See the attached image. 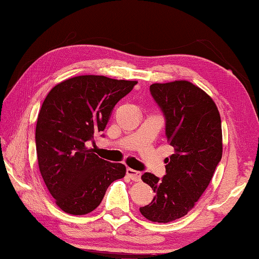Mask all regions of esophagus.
<instances>
[{
  "instance_id": "obj_1",
  "label": "esophagus",
  "mask_w": 259,
  "mask_h": 259,
  "mask_svg": "<svg viewBox=\"0 0 259 259\" xmlns=\"http://www.w3.org/2000/svg\"><path fill=\"white\" fill-rule=\"evenodd\" d=\"M126 174H128V176L131 180H133V181H136V182L141 180V176H142L141 171L135 170V169H133V168H128V169H126Z\"/></svg>"
}]
</instances>
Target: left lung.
Listing matches in <instances>:
<instances>
[{
  "label": "left lung",
  "instance_id": "left-lung-1",
  "mask_svg": "<svg viewBox=\"0 0 259 259\" xmlns=\"http://www.w3.org/2000/svg\"><path fill=\"white\" fill-rule=\"evenodd\" d=\"M150 91L165 115L174 154L165 159L162 179L142 175L155 196L139 211L147 220L166 224L186 215L210 184L223 157L221 118L212 98L188 80L154 83Z\"/></svg>",
  "mask_w": 259,
  "mask_h": 259
}]
</instances>
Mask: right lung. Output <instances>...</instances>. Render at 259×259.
<instances>
[{
    "mask_svg": "<svg viewBox=\"0 0 259 259\" xmlns=\"http://www.w3.org/2000/svg\"><path fill=\"white\" fill-rule=\"evenodd\" d=\"M136 84L77 76L55 85L44 100L35 126L38 165L49 194L65 213L96 210L109 184L124 178L123 163L99 158L86 143L105 130L115 105Z\"/></svg>",
    "mask_w": 259,
    "mask_h": 259,
    "instance_id": "obj_1",
    "label": "right lung"
}]
</instances>
